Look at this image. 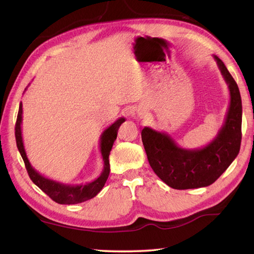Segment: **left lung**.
<instances>
[{
  "instance_id": "obj_1",
  "label": "left lung",
  "mask_w": 254,
  "mask_h": 254,
  "mask_svg": "<svg viewBox=\"0 0 254 254\" xmlns=\"http://www.w3.org/2000/svg\"><path fill=\"white\" fill-rule=\"evenodd\" d=\"M230 92V104L218 134L201 149L179 146L168 133L145 127L142 142L152 170L169 187L177 190L207 187L220 178L233 160L241 145L242 101L238 84L227 66L213 55Z\"/></svg>"
}]
</instances>
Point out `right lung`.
I'll list each match as a JSON object with an SVG mask.
<instances>
[{
  "mask_svg": "<svg viewBox=\"0 0 254 254\" xmlns=\"http://www.w3.org/2000/svg\"><path fill=\"white\" fill-rule=\"evenodd\" d=\"M26 90V89H25ZM22 102L20 104V109H18L16 124H15V140L18 152L22 156L23 161L25 163V168L29 173L30 179L33 181L35 186H38L41 190H42L45 194H48L51 199L60 204H77L85 202L87 200L94 197L98 193L102 190L105 182L109 178L110 174V162H109V155L111 149L113 146L114 141L117 140L118 131L121 124L126 121L124 118H120L111 126L108 127L103 131L102 134L100 136V151L101 155H102L103 160V170L101 172L100 177L93 180L92 182L85 183V184H66L62 182L54 181L44 175L40 174L36 170L32 167L29 159H27L26 152L24 149V144H23V137H22Z\"/></svg>",
  "mask_w": 254,
  "mask_h": 254,
  "instance_id": "obj_1",
  "label": "right lung"
}]
</instances>
